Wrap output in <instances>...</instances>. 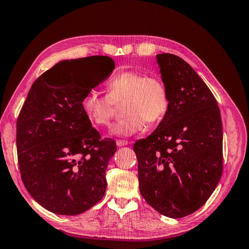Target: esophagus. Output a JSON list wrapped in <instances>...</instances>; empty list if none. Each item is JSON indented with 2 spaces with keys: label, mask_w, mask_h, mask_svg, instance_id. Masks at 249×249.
<instances>
[{
  "label": "esophagus",
  "mask_w": 249,
  "mask_h": 249,
  "mask_svg": "<svg viewBox=\"0 0 249 249\" xmlns=\"http://www.w3.org/2000/svg\"><path fill=\"white\" fill-rule=\"evenodd\" d=\"M117 145L118 146H124V145H128L129 142L128 141H124V140H117Z\"/></svg>",
  "instance_id": "1"
}]
</instances>
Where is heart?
I'll return each mask as SVG.
<instances>
[{
	"label": "heart",
	"instance_id": "b5f03b06",
	"mask_svg": "<svg viewBox=\"0 0 249 249\" xmlns=\"http://www.w3.org/2000/svg\"><path fill=\"white\" fill-rule=\"evenodd\" d=\"M107 94L89 90L82 98L85 117L95 127H109L116 113V105L121 104L124 117L113 124V136L128 138L141 132L145 122L154 124L166 115L169 107L167 86L160 76L140 71H122L106 83Z\"/></svg>",
	"mask_w": 249,
	"mask_h": 249
}]
</instances>
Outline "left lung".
<instances>
[{"label":"left lung","instance_id":"obj_1","mask_svg":"<svg viewBox=\"0 0 249 249\" xmlns=\"http://www.w3.org/2000/svg\"><path fill=\"white\" fill-rule=\"evenodd\" d=\"M169 107L155 131L133 145L140 193L165 216L179 219L201 208L223 171V132L212 91L190 65L156 55Z\"/></svg>","mask_w":249,"mask_h":249}]
</instances>
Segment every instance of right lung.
<instances>
[{
  "instance_id": "1",
  "label": "right lung",
  "mask_w": 249,
  "mask_h": 249,
  "mask_svg": "<svg viewBox=\"0 0 249 249\" xmlns=\"http://www.w3.org/2000/svg\"><path fill=\"white\" fill-rule=\"evenodd\" d=\"M86 59V58H82ZM76 60H65L41 74L17 118L16 146L21 180L30 196L55 214L76 215L104 197L106 168L117 151L82 110L87 91L110 75L115 62L106 55L87 56L93 81L82 87L72 76L50 81Z\"/></svg>"
}]
</instances>
